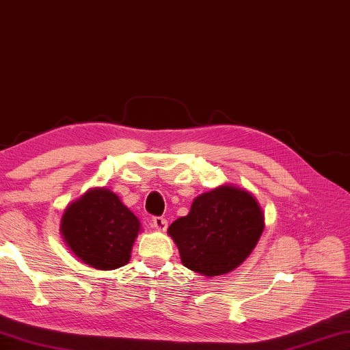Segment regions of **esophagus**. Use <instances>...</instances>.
<instances>
[{
  "label": "esophagus",
  "mask_w": 350,
  "mask_h": 350,
  "mask_svg": "<svg viewBox=\"0 0 350 350\" xmlns=\"http://www.w3.org/2000/svg\"><path fill=\"white\" fill-rule=\"evenodd\" d=\"M152 227L160 230V232H164V230L167 228V221L161 216H155V217H152Z\"/></svg>",
  "instance_id": "34e87169"
}]
</instances>
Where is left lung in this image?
I'll return each mask as SVG.
<instances>
[{
  "label": "left lung",
  "mask_w": 350,
  "mask_h": 350,
  "mask_svg": "<svg viewBox=\"0 0 350 350\" xmlns=\"http://www.w3.org/2000/svg\"><path fill=\"white\" fill-rule=\"evenodd\" d=\"M265 227L256 196L234 184H222L196 196L187 216L167 228L183 265L216 278L232 273L252 254Z\"/></svg>",
  "instance_id": "8db88e82"
}]
</instances>
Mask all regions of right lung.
<instances>
[{"label":"right lung","instance_id":"1","mask_svg":"<svg viewBox=\"0 0 350 350\" xmlns=\"http://www.w3.org/2000/svg\"><path fill=\"white\" fill-rule=\"evenodd\" d=\"M140 232L138 217L107 187L87 190L68 204L61 219V234L71 253L102 271L126 265Z\"/></svg>","mask_w":350,"mask_h":350}]
</instances>
